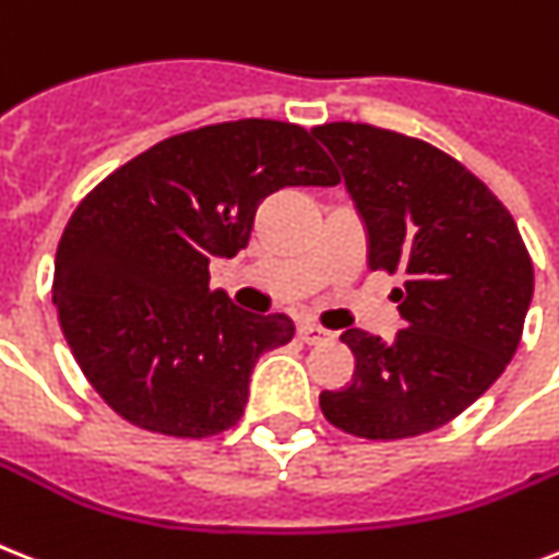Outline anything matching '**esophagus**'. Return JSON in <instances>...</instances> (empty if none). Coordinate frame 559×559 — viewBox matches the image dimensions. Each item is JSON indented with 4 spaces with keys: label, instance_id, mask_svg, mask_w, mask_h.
<instances>
[{
    "label": "esophagus",
    "instance_id": "34e87169",
    "mask_svg": "<svg viewBox=\"0 0 559 559\" xmlns=\"http://www.w3.org/2000/svg\"><path fill=\"white\" fill-rule=\"evenodd\" d=\"M298 338L307 344H319V342H324V338H330V330H324V326L307 321V324L298 326Z\"/></svg>",
    "mask_w": 559,
    "mask_h": 559
}]
</instances>
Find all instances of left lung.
<instances>
[{
    "mask_svg": "<svg viewBox=\"0 0 559 559\" xmlns=\"http://www.w3.org/2000/svg\"><path fill=\"white\" fill-rule=\"evenodd\" d=\"M342 166L370 235V270L402 272L405 326L393 342L347 330L353 382L321 393L330 425L407 439L456 419L508 367L523 338L534 264L514 217L456 157L370 122L312 129Z\"/></svg>",
    "mask_w": 559,
    "mask_h": 559,
    "instance_id": "left-lung-1",
    "label": "left lung"
}]
</instances>
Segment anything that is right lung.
<instances>
[{"mask_svg": "<svg viewBox=\"0 0 559 559\" xmlns=\"http://www.w3.org/2000/svg\"><path fill=\"white\" fill-rule=\"evenodd\" d=\"M338 180L312 131L258 117L160 140L99 180L53 261L59 326L99 399L163 437L235 428L258 356L295 326L209 287V261L247 249L266 194Z\"/></svg>", "mask_w": 559, "mask_h": 559, "instance_id": "add662e5", "label": "right lung"}]
</instances>
